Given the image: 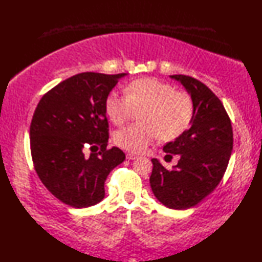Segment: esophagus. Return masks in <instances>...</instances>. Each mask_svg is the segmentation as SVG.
Segmentation results:
<instances>
[{
  "label": "esophagus",
  "instance_id": "1",
  "mask_svg": "<svg viewBox=\"0 0 262 262\" xmlns=\"http://www.w3.org/2000/svg\"><path fill=\"white\" fill-rule=\"evenodd\" d=\"M126 158H127V160H130V161H133V160H136V159H138V157L137 155H134V154H127L126 155Z\"/></svg>",
  "mask_w": 262,
  "mask_h": 262
}]
</instances>
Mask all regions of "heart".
<instances>
[{"label": "heart", "instance_id": "obj_1", "mask_svg": "<svg viewBox=\"0 0 262 262\" xmlns=\"http://www.w3.org/2000/svg\"><path fill=\"white\" fill-rule=\"evenodd\" d=\"M126 93L113 91L105 100V111L115 125H122L135 109H145L141 115L144 124H133L115 134V143L129 152L142 153L157 141L173 140L190 125L194 107L191 97L176 91L173 85L152 77L128 84Z\"/></svg>", "mask_w": 262, "mask_h": 262}]
</instances>
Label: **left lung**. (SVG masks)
Returning <instances> with one entry per match:
<instances>
[{
    "instance_id": "1",
    "label": "left lung",
    "mask_w": 262,
    "mask_h": 262,
    "mask_svg": "<svg viewBox=\"0 0 262 262\" xmlns=\"http://www.w3.org/2000/svg\"><path fill=\"white\" fill-rule=\"evenodd\" d=\"M180 82L193 101L190 128L166 143L165 160L179 155L172 170L152 159V191L171 209H188L207 197L223 178L233 149V132L223 103L204 83L187 75H170Z\"/></svg>"
}]
</instances>
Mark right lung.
Masks as SVG:
<instances>
[{
  "label": "right lung",
  "instance_id": "1",
  "mask_svg": "<svg viewBox=\"0 0 262 262\" xmlns=\"http://www.w3.org/2000/svg\"><path fill=\"white\" fill-rule=\"evenodd\" d=\"M126 73H80L60 82L39 101L30 125V147L41 182L74 208L104 198V182L125 161L118 147L108 149L105 100ZM89 148L90 156L85 154Z\"/></svg>",
  "mask_w": 262,
  "mask_h": 262
}]
</instances>
